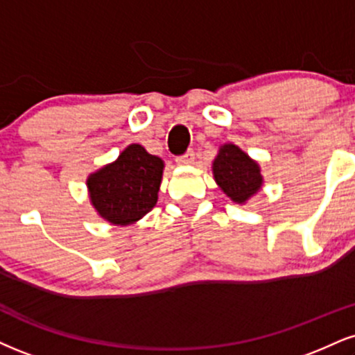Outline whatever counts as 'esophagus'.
Instances as JSON below:
<instances>
[{
    "label": "esophagus",
    "instance_id": "1",
    "mask_svg": "<svg viewBox=\"0 0 355 355\" xmlns=\"http://www.w3.org/2000/svg\"><path fill=\"white\" fill-rule=\"evenodd\" d=\"M193 159H195L193 150H187L185 153H183V155L177 157L175 162H177L178 165H189V164H191V162H193Z\"/></svg>",
    "mask_w": 355,
    "mask_h": 355
}]
</instances>
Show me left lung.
<instances>
[{
    "label": "left lung",
    "instance_id": "1",
    "mask_svg": "<svg viewBox=\"0 0 355 355\" xmlns=\"http://www.w3.org/2000/svg\"><path fill=\"white\" fill-rule=\"evenodd\" d=\"M213 175L220 189L236 203H245L263 183L258 164L233 144L220 148L213 162Z\"/></svg>",
    "mask_w": 355,
    "mask_h": 355
}]
</instances>
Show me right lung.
Instances as JSON below:
<instances>
[{
    "label": "right lung",
    "mask_w": 355,
    "mask_h": 355,
    "mask_svg": "<svg viewBox=\"0 0 355 355\" xmlns=\"http://www.w3.org/2000/svg\"><path fill=\"white\" fill-rule=\"evenodd\" d=\"M164 162L132 144L119 159L87 178L91 202L102 218L130 225L155 207Z\"/></svg>",
    "instance_id": "1"
}]
</instances>
